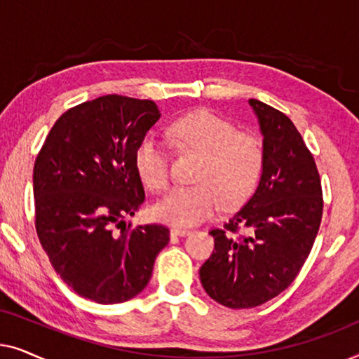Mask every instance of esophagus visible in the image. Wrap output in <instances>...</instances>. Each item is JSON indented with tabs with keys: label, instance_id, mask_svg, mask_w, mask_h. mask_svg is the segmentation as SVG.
<instances>
[{
	"label": "esophagus",
	"instance_id": "1",
	"mask_svg": "<svg viewBox=\"0 0 359 359\" xmlns=\"http://www.w3.org/2000/svg\"><path fill=\"white\" fill-rule=\"evenodd\" d=\"M191 230L188 229H178V227H173L171 229V235L173 237H186V235H189Z\"/></svg>",
	"mask_w": 359,
	"mask_h": 359
}]
</instances>
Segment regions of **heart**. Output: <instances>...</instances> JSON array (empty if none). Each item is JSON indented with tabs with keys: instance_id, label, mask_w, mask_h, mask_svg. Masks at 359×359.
<instances>
[{
	"instance_id": "1",
	"label": "heart",
	"mask_w": 359,
	"mask_h": 359,
	"mask_svg": "<svg viewBox=\"0 0 359 359\" xmlns=\"http://www.w3.org/2000/svg\"><path fill=\"white\" fill-rule=\"evenodd\" d=\"M170 139L181 150L201 154L194 184L173 188L158 201L151 214L161 222L196 225L209 219L220 204L238 208L252 198L264 171V145L259 137L238 132L232 122L212 111L198 109L178 117L168 127ZM135 171L154 193L170 183V156L166 147L147 135L134 154Z\"/></svg>"
}]
</instances>
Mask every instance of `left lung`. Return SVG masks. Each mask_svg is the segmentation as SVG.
<instances>
[{
  "label": "left lung",
  "mask_w": 359,
  "mask_h": 359,
  "mask_svg": "<svg viewBox=\"0 0 359 359\" xmlns=\"http://www.w3.org/2000/svg\"><path fill=\"white\" fill-rule=\"evenodd\" d=\"M264 145V171L252 199L222 229L199 269L203 287L230 309L271 301L301 271L322 222V183L316 160L281 111L250 100Z\"/></svg>",
  "instance_id": "1"
}]
</instances>
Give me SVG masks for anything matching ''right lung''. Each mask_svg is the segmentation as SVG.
Here are the masks:
<instances>
[{"instance_id":"right-lung-1","label":"right lung","mask_w":359,"mask_h":359,"mask_svg":"<svg viewBox=\"0 0 359 359\" xmlns=\"http://www.w3.org/2000/svg\"><path fill=\"white\" fill-rule=\"evenodd\" d=\"M158 119L150 100L100 96L63 112L39 151L32 176L37 237L78 296L100 304L135 297L170 242L165 225L124 224L145 201L135 149Z\"/></svg>"}]
</instances>
